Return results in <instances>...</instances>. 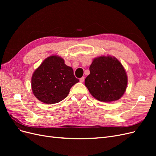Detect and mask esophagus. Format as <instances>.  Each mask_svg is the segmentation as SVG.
I'll return each instance as SVG.
<instances>
[{
	"label": "esophagus",
	"mask_w": 156,
	"mask_h": 156,
	"mask_svg": "<svg viewBox=\"0 0 156 156\" xmlns=\"http://www.w3.org/2000/svg\"><path fill=\"white\" fill-rule=\"evenodd\" d=\"M79 81H80V82H81V83H83L84 81V77H81V78H80Z\"/></svg>",
	"instance_id": "34e87169"
}]
</instances>
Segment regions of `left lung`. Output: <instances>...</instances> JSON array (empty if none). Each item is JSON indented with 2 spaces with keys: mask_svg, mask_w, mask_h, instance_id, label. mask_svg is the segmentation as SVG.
Wrapping results in <instances>:
<instances>
[{
  "mask_svg": "<svg viewBox=\"0 0 156 156\" xmlns=\"http://www.w3.org/2000/svg\"><path fill=\"white\" fill-rule=\"evenodd\" d=\"M84 84L93 97L103 102L116 101L123 96L127 77L123 66L116 58L102 56L94 58Z\"/></svg>",
  "mask_w": 156,
  "mask_h": 156,
  "instance_id": "8db88e82",
  "label": "left lung"
}]
</instances>
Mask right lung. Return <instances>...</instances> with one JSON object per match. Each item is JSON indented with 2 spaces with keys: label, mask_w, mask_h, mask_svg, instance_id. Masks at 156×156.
<instances>
[{
  "label": "right lung",
  "mask_w": 156,
  "mask_h": 156,
  "mask_svg": "<svg viewBox=\"0 0 156 156\" xmlns=\"http://www.w3.org/2000/svg\"><path fill=\"white\" fill-rule=\"evenodd\" d=\"M79 80L73 69L58 56L47 58L34 72L32 90L36 98L47 104H54L67 97L69 90Z\"/></svg>",
  "instance_id": "obj_1"
}]
</instances>
